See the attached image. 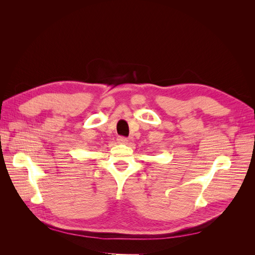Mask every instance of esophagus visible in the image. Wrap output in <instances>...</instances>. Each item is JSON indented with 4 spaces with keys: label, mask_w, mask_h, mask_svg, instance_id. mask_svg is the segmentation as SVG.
<instances>
[{
    "label": "esophagus",
    "mask_w": 255,
    "mask_h": 255,
    "mask_svg": "<svg viewBox=\"0 0 255 255\" xmlns=\"http://www.w3.org/2000/svg\"><path fill=\"white\" fill-rule=\"evenodd\" d=\"M117 141H118V143H121V144H125V143H128V139L127 137H123V136H119L118 138H117Z\"/></svg>",
    "instance_id": "34e87169"
}]
</instances>
